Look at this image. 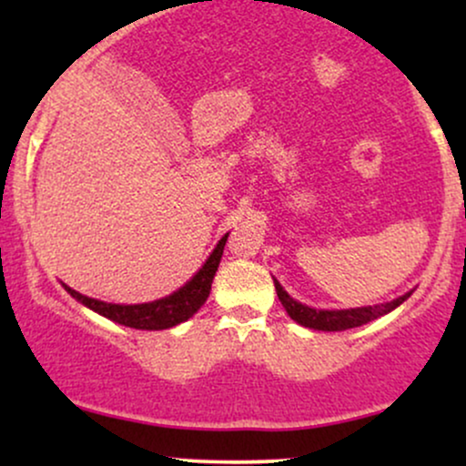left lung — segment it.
Masks as SVG:
<instances>
[{
	"label": "left lung",
	"instance_id": "1",
	"mask_svg": "<svg viewBox=\"0 0 466 466\" xmlns=\"http://www.w3.org/2000/svg\"><path fill=\"white\" fill-rule=\"evenodd\" d=\"M276 285V293L280 298L282 307L285 311L291 315V319H296L298 324L307 326V329H315V330H346V329H355V326L368 324L372 319L381 318L390 311L403 304L410 298V293L397 298V300L386 302V304H377V307H361V309H349V311H318V309L304 307V304L296 302L291 296L278 285V280H274Z\"/></svg>",
	"mask_w": 466,
	"mask_h": 466
}]
</instances>
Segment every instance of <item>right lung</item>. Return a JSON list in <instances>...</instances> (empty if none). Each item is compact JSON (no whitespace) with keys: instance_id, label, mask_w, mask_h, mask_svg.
Segmentation results:
<instances>
[{"instance_id":"1","label":"right lung","mask_w":466,"mask_h":466,"mask_svg":"<svg viewBox=\"0 0 466 466\" xmlns=\"http://www.w3.org/2000/svg\"><path fill=\"white\" fill-rule=\"evenodd\" d=\"M226 240H228V234L218 240V245L210 254V258L206 260V265L199 269V274L192 278L190 282H186V285L181 287L179 291H175L173 296L162 298V300H155L148 304H109V302H100V300H94V298L83 296V293L74 291V289H69L67 285L63 287L67 289L69 296L76 298V300L83 302L85 307H89L96 313L105 315V318L114 319L117 324H125V326H131V329H140V330L170 329V326H177L181 322H186L188 318H192V315L203 307V302L208 300L212 289V280H215L218 263H221Z\"/></svg>"}]
</instances>
